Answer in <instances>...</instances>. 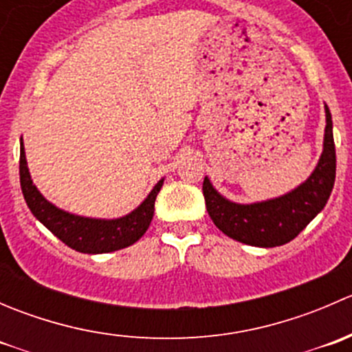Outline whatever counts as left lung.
Segmentation results:
<instances>
[{
  "label": "left lung",
  "mask_w": 352,
  "mask_h": 352,
  "mask_svg": "<svg viewBox=\"0 0 352 352\" xmlns=\"http://www.w3.org/2000/svg\"><path fill=\"white\" fill-rule=\"evenodd\" d=\"M325 116L327 126L320 162L310 179L293 192L257 204H235L219 196L206 177L202 182L206 208L225 235L254 247H279L296 239L324 209L336 182V144L327 105Z\"/></svg>",
  "instance_id": "8db88e82"
}]
</instances>
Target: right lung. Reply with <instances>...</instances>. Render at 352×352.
<instances>
[{"mask_svg":"<svg viewBox=\"0 0 352 352\" xmlns=\"http://www.w3.org/2000/svg\"><path fill=\"white\" fill-rule=\"evenodd\" d=\"M20 186L25 202L30 208L32 214L51 230L63 243L81 254H105V252L120 250L141 239L146 233L155 212V199L163 186L160 180L144 199L143 204L134 209L131 214L119 219H91L69 214L61 211L51 202L45 201L30 179L25 160L23 143L20 146Z\"/></svg>","mask_w":352,"mask_h":352,"instance_id":"right-lung-1","label":"right lung"}]
</instances>
